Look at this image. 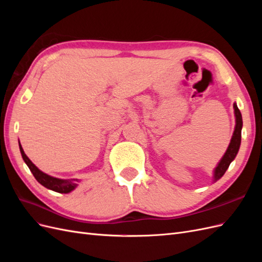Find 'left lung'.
Returning <instances> with one entry per match:
<instances>
[{
	"mask_svg": "<svg viewBox=\"0 0 262 262\" xmlns=\"http://www.w3.org/2000/svg\"><path fill=\"white\" fill-rule=\"evenodd\" d=\"M234 113H235V118H236L235 130H234V133H233L231 143H229L224 156L222 157V160L217 164L215 169H214L213 181H216L221 177H223L225 171L228 168L229 164H231L234 161V158L236 157L237 153H238V149H239V146H241L243 118H242V114L239 112V109H238V107H237L236 104H234Z\"/></svg>",
	"mask_w": 262,
	"mask_h": 262,
	"instance_id": "left-lung-1",
	"label": "left lung"
}]
</instances>
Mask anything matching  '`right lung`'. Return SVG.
<instances>
[{
  "label": "right lung",
  "instance_id": "add662e5",
  "mask_svg": "<svg viewBox=\"0 0 262 262\" xmlns=\"http://www.w3.org/2000/svg\"><path fill=\"white\" fill-rule=\"evenodd\" d=\"M19 149H20L24 162L27 164L28 168L30 169L31 172H33L36 180L39 182V184H41L43 187L53 190V191L59 192V193H69L77 187V184H76V181H78L77 179H59V178L47 175V173H45L43 171L39 169L37 166L26 156L20 143H19Z\"/></svg>",
  "mask_w": 262,
  "mask_h": 262
}]
</instances>
